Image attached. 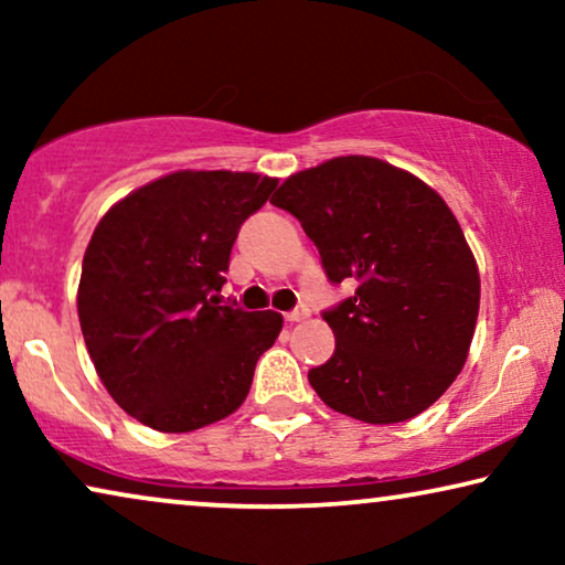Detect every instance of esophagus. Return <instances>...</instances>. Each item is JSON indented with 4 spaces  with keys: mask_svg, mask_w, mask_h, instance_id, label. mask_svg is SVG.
<instances>
[{
    "mask_svg": "<svg viewBox=\"0 0 565 565\" xmlns=\"http://www.w3.org/2000/svg\"><path fill=\"white\" fill-rule=\"evenodd\" d=\"M303 319H308V308H303V306L296 308V311L285 313V321H288V323H296V321H303Z\"/></svg>",
    "mask_w": 565,
    "mask_h": 565,
    "instance_id": "34e87169",
    "label": "esophagus"
}]
</instances>
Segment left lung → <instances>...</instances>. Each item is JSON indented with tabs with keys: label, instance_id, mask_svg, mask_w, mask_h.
Listing matches in <instances>:
<instances>
[{
	"label": "left lung",
	"instance_id": "obj_1",
	"mask_svg": "<svg viewBox=\"0 0 565 565\" xmlns=\"http://www.w3.org/2000/svg\"><path fill=\"white\" fill-rule=\"evenodd\" d=\"M273 205L296 215L327 280L354 296L323 311L337 350L308 383L339 414L396 424L429 408L466 365L481 280L435 190L370 157L288 177Z\"/></svg>",
	"mask_w": 565,
	"mask_h": 565
}]
</instances>
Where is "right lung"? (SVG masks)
Masks as SVG:
<instances>
[{
    "instance_id": "obj_1",
    "label": "right lung",
    "mask_w": 565,
    "mask_h": 565,
    "mask_svg": "<svg viewBox=\"0 0 565 565\" xmlns=\"http://www.w3.org/2000/svg\"><path fill=\"white\" fill-rule=\"evenodd\" d=\"M277 180L174 172L130 192L84 254L79 323L97 375L122 412L159 431L234 414L282 316L223 303L242 223Z\"/></svg>"
}]
</instances>
